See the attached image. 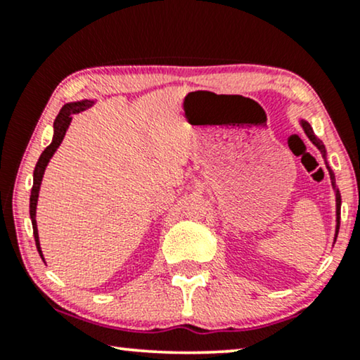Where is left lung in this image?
Instances as JSON below:
<instances>
[{
    "label": "left lung",
    "mask_w": 360,
    "mask_h": 360,
    "mask_svg": "<svg viewBox=\"0 0 360 360\" xmlns=\"http://www.w3.org/2000/svg\"><path fill=\"white\" fill-rule=\"evenodd\" d=\"M302 126H303L304 132H307V136L309 137V141H311L313 144L316 146L318 149L321 150L324 155H326V150H324L323 142L319 141L316 136H314V132H313V129H311V126H309L307 121H302ZM329 174H331V179L334 180V175H333V172H331V170H329ZM333 185H334V181H333ZM336 216H338V224H336V238H338V233H339V219H341V193H339V190H336Z\"/></svg>",
    "instance_id": "left-lung-1"
}]
</instances>
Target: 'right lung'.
<instances>
[{"mask_svg": "<svg viewBox=\"0 0 360 360\" xmlns=\"http://www.w3.org/2000/svg\"><path fill=\"white\" fill-rule=\"evenodd\" d=\"M88 106H91V101H78V103H68L58 112L56 121H53V139L51 142V146L46 147V150L42 152L41 157H39L36 169H34V185L31 190V200H29V213H31V221H32V229H34V239H36V245L39 254L42 257V250H41V244H39V234H37V223H36V206H37V198H39V190H41V181L44 176V172H46V167L51 160V157L53 155V152L57 150V147L60 146V142L65 136V132L70 126V121L73 115H78L83 110H86ZM44 259V257H42Z\"/></svg>", "mask_w": 360, "mask_h": 360, "instance_id": "add662e5", "label": "right lung"}]
</instances>
